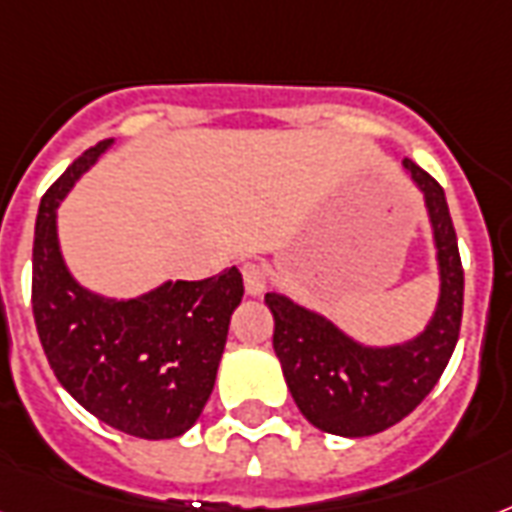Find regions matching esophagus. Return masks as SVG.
Here are the masks:
<instances>
[{
    "instance_id": "obj_1",
    "label": "esophagus",
    "mask_w": 512,
    "mask_h": 512,
    "mask_svg": "<svg viewBox=\"0 0 512 512\" xmlns=\"http://www.w3.org/2000/svg\"><path fill=\"white\" fill-rule=\"evenodd\" d=\"M241 279H244V290H247V295H252V298H257V295H263L265 292V284H268V273H265V268L260 263H244L241 265Z\"/></svg>"
}]
</instances>
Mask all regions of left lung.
Here are the masks:
<instances>
[{
	"label": "left lung",
	"instance_id": "8db88e82",
	"mask_svg": "<svg viewBox=\"0 0 512 512\" xmlns=\"http://www.w3.org/2000/svg\"><path fill=\"white\" fill-rule=\"evenodd\" d=\"M405 169L427 201L440 265L438 308L419 338L403 346L368 349L279 292L265 295L273 314V351L282 362L292 400L314 427L330 435L368 438L403 421L438 384L459 341L464 271L446 193L408 158Z\"/></svg>",
	"mask_w": 512,
	"mask_h": 512
}]
</instances>
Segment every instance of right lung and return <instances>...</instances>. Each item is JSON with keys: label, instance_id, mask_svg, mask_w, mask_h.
<instances>
[{"label": "right lung", "instance_id": "right-lung-1", "mask_svg": "<svg viewBox=\"0 0 512 512\" xmlns=\"http://www.w3.org/2000/svg\"><path fill=\"white\" fill-rule=\"evenodd\" d=\"M109 144L85 150L42 195L31 257L34 325L50 368L85 411L134 438H177L212 395L244 282L239 268H228L134 300L99 298L74 282L58 249L56 206Z\"/></svg>", "mask_w": 512, "mask_h": 512}]
</instances>
